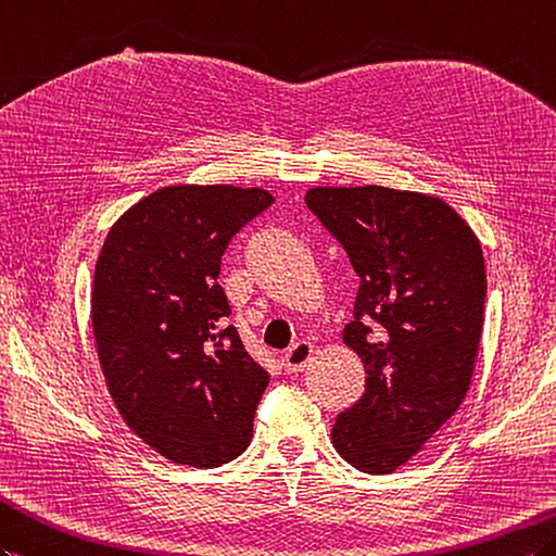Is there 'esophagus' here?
Returning a JSON list of instances; mask_svg holds the SVG:
<instances>
[{"mask_svg":"<svg viewBox=\"0 0 556 556\" xmlns=\"http://www.w3.org/2000/svg\"><path fill=\"white\" fill-rule=\"evenodd\" d=\"M309 359H313V345L301 341V343L291 345L289 351L283 353L281 367H283V371L295 374V371H303V369L309 365Z\"/></svg>","mask_w":556,"mask_h":556,"instance_id":"34e87169","label":"esophagus"}]
</instances>
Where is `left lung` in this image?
I'll list each match as a JSON object with an SVG mask.
<instances>
[{"label": "left lung", "mask_w": 556, "mask_h": 556, "mask_svg": "<svg viewBox=\"0 0 556 556\" xmlns=\"http://www.w3.org/2000/svg\"><path fill=\"white\" fill-rule=\"evenodd\" d=\"M305 203L359 277L343 341L367 386L337 417L333 447L359 471L393 473L469 391L488 289L481 243L445 201L417 191L317 187Z\"/></svg>", "instance_id": "left-lung-1"}]
</instances>
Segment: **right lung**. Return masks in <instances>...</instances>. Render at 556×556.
<instances>
[{"instance_id": "right-lung-1", "label": "right lung", "mask_w": 556, "mask_h": 556, "mask_svg": "<svg viewBox=\"0 0 556 556\" xmlns=\"http://www.w3.org/2000/svg\"><path fill=\"white\" fill-rule=\"evenodd\" d=\"M275 199L265 189L165 187L127 211L99 253L92 327L127 426L197 469L249 447L269 374L229 325L217 283L229 241Z\"/></svg>"}]
</instances>
